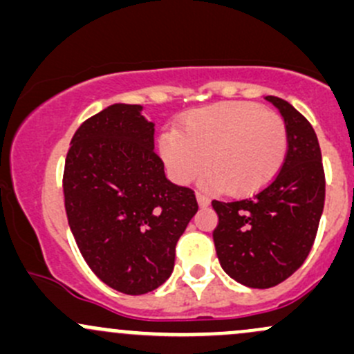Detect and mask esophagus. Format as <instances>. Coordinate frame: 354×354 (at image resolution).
I'll return each instance as SVG.
<instances>
[{
  "label": "esophagus",
  "instance_id": "34e87169",
  "mask_svg": "<svg viewBox=\"0 0 354 354\" xmlns=\"http://www.w3.org/2000/svg\"><path fill=\"white\" fill-rule=\"evenodd\" d=\"M196 197H197V204H199V207H207L209 206V199L206 196H204V194L197 192Z\"/></svg>",
  "mask_w": 354,
  "mask_h": 354
}]
</instances>
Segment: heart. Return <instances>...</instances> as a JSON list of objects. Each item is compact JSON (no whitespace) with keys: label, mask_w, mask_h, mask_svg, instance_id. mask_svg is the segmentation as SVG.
I'll list each match as a JSON object with an SVG mask.
<instances>
[{"label":"heart","mask_w":354,"mask_h":354,"mask_svg":"<svg viewBox=\"0 0 354 354\" xmlns=\"http://www.w3.org/2000/svg\"><path fill=\"white\" fill-rule=\"evenodd\" d=\"M287 127L279 115L245 102H221L194 109L176 131L163 133L158 155L178 184L204 172L206 185L231 196H250L267 187L287 157Z\"/></svg>","instance_id":"heart-1"}]
</instances>
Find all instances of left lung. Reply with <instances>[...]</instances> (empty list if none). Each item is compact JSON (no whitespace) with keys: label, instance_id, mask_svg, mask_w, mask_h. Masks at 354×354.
I'll return each mask as SVG.
<instances>
[{"label":"left lung","instance_id":"1","mask_svg":"<svg viewBox=\"0 0 354 354\" xmlns=\"http://www.w3.org/2000/svg\"><path fill=\"white\" fill-rule=\"evenodd\" d=\"M287 127V157L279 176L252 199L212 201L216 254L227 275L250 288H270L306 261L324 209L321 148L309 121L287 101L265 97Z\"/></svg>","mask_w":354,"mask_h":354}]
</instances>
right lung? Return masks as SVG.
Returning <instances> with one entry per match:
<instances>
[{
    "instance_id": "1",
    "label": "right lung",
    "mask_w": 354,
    "mask_h": 354,
    "mask_svg": "<svg viewBox=\"0 0 354 354\" xmlns=\"http://www.w3.org/2000/svg\"><path fill=\"white\" fill-rule=\"evenodd\" d=\"M140 104H111L72 136L64 170L69 227L94 275L127 295L165 282L176 245L197 212L155 153V123Z\"/></svg>"
}]
</instances>
